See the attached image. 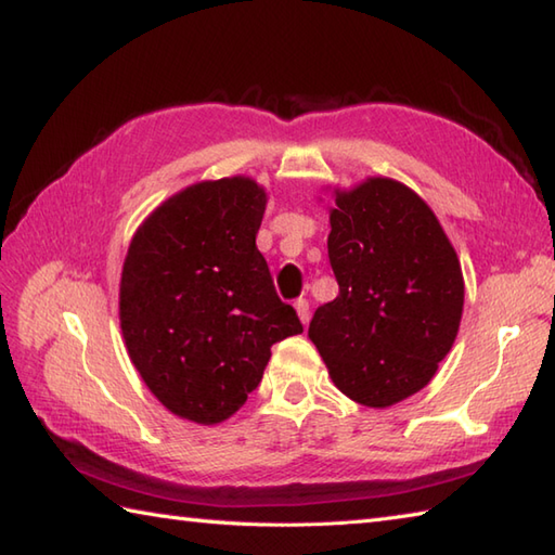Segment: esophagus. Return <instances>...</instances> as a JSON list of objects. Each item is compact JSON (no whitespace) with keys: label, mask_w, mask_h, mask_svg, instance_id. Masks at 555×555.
I'll use <instances>...</instances> for the list:
<instances>
[{"label":"esophagus","mask_w":555,"mask_h":555,"mask_svg":"<svg viewBox=\"0 0 555 555\" xmlns=\"http://www.w3.org/2000/svg\"><path fill=\"white\" fill-rule=\"evenodd\" d=\"M293 308H296V312H298V317H300V322H302V324H308V322H310V302H308V300L300 298V300L293 302Z\"/></svg>","instance_id":"1"}]
</instances>
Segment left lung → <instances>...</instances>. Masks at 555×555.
<instances>
[{
    "mask_svg": "<svg viewBox=\"0 0 555 555\" xmlns=\"http://www.w3.org/2000/svg\"><path fill=\"white\" fill-rule=\"evenodd\" d=\"M328 262L336 300L308 336L332 382L367 408L422 391L451 352L465 281L453 243L424 199L388 176L334 188Z\"/></svg>",
    "mask_w": 555,
    "mask_h": 555,
    "instance_id": "left-lung-1",
    "label": "left lung"
}]
</instances>
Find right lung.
Wrapping results in <instances>:
<instances>
[{
	"mask_svg": "<svg viewBox=\"0 0 555 555\" xmlns=\"http://www.w3.org/2000/svg\"><path fill=\"white\" fill-rule=\"evenodd\" d=\"M267 199L250 176L197 181L152 209L128 245L124 344L176 417L229 420L262 382L271 346L302 334L255 245Z\"/></svg>",
	"mask_w": 555,
	"mask_h": 555,
	"instance_id": "1",
	"label": "right lung"
}]
</instances>
